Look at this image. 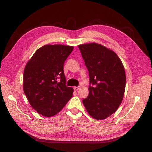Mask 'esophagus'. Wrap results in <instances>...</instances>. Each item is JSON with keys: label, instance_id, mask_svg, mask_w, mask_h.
<instances>
[{"label": "esophagus", "instance_id": "34e87169", "mask_svg": "<svg viewBox=\"0 0 152 152\" xmlns=\"http://www.w3.org/2000/svg\"><path fill=\"white\" fill-rule=\"evenodd\" d=\"M80 89V87L78 86V87H73V89H74V91H78Z\"/></svg>", "mask_w": 152, "mask_h": 152}]
</instances>
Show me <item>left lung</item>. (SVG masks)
<instances>
[{"mask_svg": "<svg viewBox=\"0 0 152 152\" xmlns=\"http://www.w3.org/2000/svg\"><path fill=\"white\" fill-rule=\"evenodd\" d=\"M89 71V96L82 100L90 115L97 120L107 118L121 104L126 77L123 64L112 50L97 43L78 45Z\"/></svg>", "mask_w": 152, "mask_h": 152, "instance_id": "1", "label": "left lung"}]
</instances>
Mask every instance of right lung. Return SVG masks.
<instances>
[{
  "mask_svg": "<svg viewBox=\"0 0 152 152\" xmlns=\"http://www.w3.org/2000/svg\"><path fill=\"white\" fill-rule=\"evenodd\" d=\"M73 49L69 45H45L25 67L24 93L31 107L44 117L59 113L72 97L73 89L66 86L63 65Z\"/></svg>",
  "mask_w": 152,
  "mask_h": 152,
  "instance_id": "obj_1",
  "label": "right lung"
}]
</instances>
